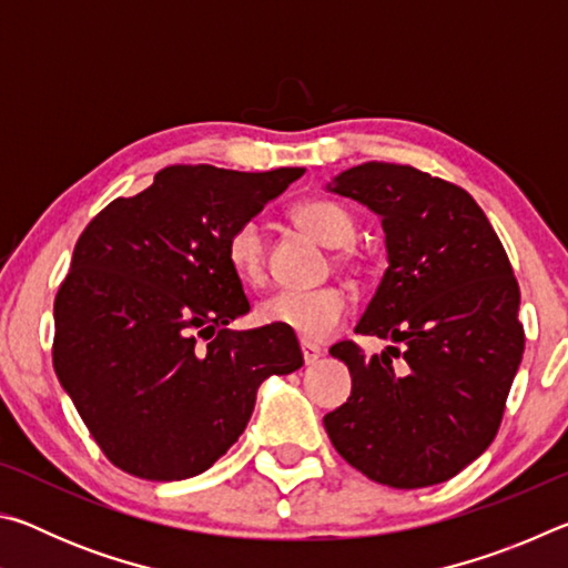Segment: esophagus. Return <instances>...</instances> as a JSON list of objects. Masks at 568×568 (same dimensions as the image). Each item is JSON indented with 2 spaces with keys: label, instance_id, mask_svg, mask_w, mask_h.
Segmentation results:
<instances>
[{
  "label": "esophagus",
  "instance_id": "1",
  "mask_svg": "<svg viewBox=\"0 0 568 568\" xmlns=\"http://www.w3.org/2000/svg\"><path fill=\"white\" fill-rule=\"evenodd\" d=\"M301 351H303V361H305V365L318 363V361H321V355H323V351L318 348V345H315V343H307V341H303V343H301Z\"/></svg>",
  "mask_w": 568,
  "mask_h": 568
}]
</instances>
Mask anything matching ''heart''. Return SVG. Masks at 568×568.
Masks as SVG:
<instances>
[{"instance_id":"b5f03b06","label":"heart","mask_w":568,"mask_h":568,"mask_svg":"<svg viewBox=\"0 0 568 568\" xmlns=\"http://www.w3.org/2000/svg\"><path fill=\"white\" fill-rule=\"evenodd\" d=\"M291 217L297 227L311 233L325 247H338L335 265L345 271H358L361 257L353 250L355 220L351 210L331 197H307L293 205ZM227 261L235 275L247 285L265 281L267 247L265 233L257 220H245L227 237ZM351 301L341 287H321V291H277L261 301L255 311L257 323L287 328L303 341H323L338 328L348 315Z\"/></svg>"}]
</instances>
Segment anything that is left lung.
Listing matches in <instances>:
<instances>
[{
    "mask_svg": "<svg viewBox=\"0 0 568 568\" xmlns=\"http://www.w3.org/2000/svg\"><path fill=\"white\" fill-rule=\"evenodd\" d=\"M325 187L381 217L388 267L355 333L393 343L371 358L353 341L333 345L353 388L323 418L325 430L383 486L444 484L491 446L521 363L511 263L484 210L454 182L363 162Z\"/></svg>",
    "mask_w": 568,
    "mask_h": 568,
    "instance_id": "1",
    "label": "left lung"
}]
</instances>
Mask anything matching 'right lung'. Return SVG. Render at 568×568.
Wrapping results in <instances>:
<instances>
[{
    "label": "right lung",
    "mask_w": 568,
    "mask_h": 568,
    "mask_svg": "<svg viewBox=\"0 0 568 568\" xmlns=\"http://www.w3.org/2000/svg\"><path fill=\"white\" fill-rule=\"evenodd\" d=\"M172 165L84 227L54 297L52 361L102 454L148 480L207 470L255 393L303 365L293 331H230L250 311L227 237L303 175Z\"/></svg>",
    "instance_id": "right-lung-1"
}]
</instances>
